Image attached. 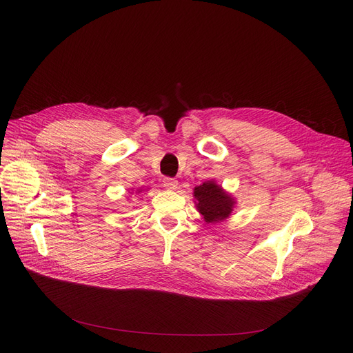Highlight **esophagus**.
<instances>
[{
	"instance_id": "34e87169",
	"label": "esophagus",
	"mask_w": 353,
	"mask_h": 353,
	"mask_svg": "<svg viewBox=\"0 0 353 353\" xmlns=\"http://www.w3.org/2000/svg\"><path fill=\"white\" fill-rule=\"evenodd\" d=\"M163 183H164V188L167 190H176L179 188V181L176 179H172V177H165Z\"/></svg>"
}]
</instances>
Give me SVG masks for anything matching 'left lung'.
<instances>
[{
	"instance_id": "1",
	"label": "left lung",
	"mask_w": 353,
	"mask_h": 353,
	"mask_svg": "<svg viewBox=\"0 0 353 353\" xmlns=\"http://www.w3.org/2000/svg\"><path fill=\"white\" fill-rule=\"evenodd\" d=\"M194 206L208 225H216L229 219L236 208V199L216 180H208L193 189Z\"/></svg>"
}]
</instances>
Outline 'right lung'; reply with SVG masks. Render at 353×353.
I'll list each match as a JSON object with an SVG mask.
<instances>
[{
	"label": "right lung",
	"instance_id": "obj_1",
	"mask_svg": "<svg viewBox=\"0 0 353 353\" xmlns=\"http://www.w3.org/2000/svg\"><path fill=\"white\" fill-rule=\"evenodd\" d=\"M144 190H147V189H143V188H140V189H136V194H140V193H143Z\"/></svg>",
	"mask_w": 353,
	"mask_h": 353
}]
</instances>
